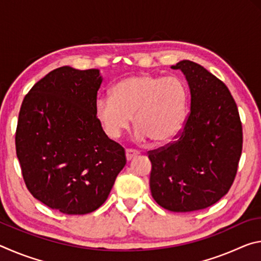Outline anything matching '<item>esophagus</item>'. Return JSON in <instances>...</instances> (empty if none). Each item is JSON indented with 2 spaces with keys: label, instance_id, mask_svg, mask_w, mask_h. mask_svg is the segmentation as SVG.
Instances as JSON below:
<instances>
[{
  "label": "esophagus",
  "instance_id": "obj_1",
  "mask_svg": "<svg viewBox=\"0 0 261 261\" xmlns=\"http://www.w3.org/2000/svg\"><path fill=\"white\" fill-rule=\"evenodd\" d=\"M138 155V152L134 151V149H126L125 151V156H126V161H131L132 159L136 158Z\"/></svg>",
  "mask_w": 261,
  "mask_h": 261
}]
</instances>
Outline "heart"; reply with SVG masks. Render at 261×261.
I'll return each instance as SVG.
<instances>
[{"label": "heart", "mask_w": 261, "mask_h": 261, "mask_svg": "<svg viewBox=\"0 0 261 261\" xmlns=\"http://www.w3.org/2000/svg\"><path fill=\"white\" fill-rule=\"evenodd\" d=\"M188 91L177 77L148 73L126 77L115 84L110 98L95 101L94 113L109 139H118L131 124L135 139L163 145L179 135L185 122Z\"/></svg>", "instance_id": "1"}]
</instances>
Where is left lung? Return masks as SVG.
<instances>
[{
    "label": "left lung",
    "mask_w": 261,
    "mask_h": 261,
    "mask_svg": "<svg viewBox=\"0 0 261 261\" xmlns=\"http://www.w3.org/2000/svg\"><path fill=\"white\" fill-rule=\"evenodd\" d=\"M191 94L182 134L169 146L149 152L152 197L171 212L204 210L230 189L242 154L240 114L228 87L201 65L179 61Z\"/></svg>",
    "instance_id": "8db88e82"
}]
</instances>
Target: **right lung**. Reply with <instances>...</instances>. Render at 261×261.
<instances>
[{
    "instance_id": "right-lung-1",
    "label": "right lung",
    "mask_w": 261,
    "mask_h": 261,
    "mask_svg": "<svg viewBox=\"0 0 261 261\" xmlns=\"http://www.w3.org/2000/svg\"><path fill=\"white\" fill-rule=\"evenodd\" d=\"M100 70L61 67L25 95L16 152L29 191L64 214L91 213L107 200L126 163L95 117Z\"/></svg>"
}]
</instances>
